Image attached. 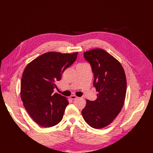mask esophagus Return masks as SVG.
<instances>
[{"mask_svg": "<svg viewBox=\"0 0 153 153\" xmlns=\"http://www.w3.org/2000/svg\"><path fill=\"white\" fill-rule=\"evenodd\" d=\"M70 97H71V99L72 100H75V99H76L77 98V97L76 96H75V95H72V96H71Z\"/></svg>", "mask_w": 153, "mask_h": 153, "instance_id": "34e87169", "label": "esophagus"}]
</instances>
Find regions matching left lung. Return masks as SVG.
Returning a JSON list of instances; mask_svg holds the SVG:
<instances>
[{"label":"left lung","instance_id":"obj_1","mask_svg":"<svg viewBox=\"0 0 153 153\" xmlns=\"http://www.w3.org/2000/svg\"><path fill=\"white\" fill-rule=\"evenodd\" d=\"M94 73L93 85L98 93L96 100H86L82 116L91 127L110 125L120 112L126 91V80L121 64L106 51L96 48L83 53Z\"/></svg>","mask_w":153,"mask_h":153}]
</instances>
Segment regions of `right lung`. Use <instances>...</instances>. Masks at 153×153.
<instances>
[{
  "mask_svg": "<svg viewBox=\"0 0 153 153\" xmlns=\"http://www.w3.org/2000/svg\"><path fill=\"white\" fill-rule=\"evenodd\" d=\"M77 54L47 53L33 60L24 70L20 96L27 112L38 125L51 127L62 120L69 102L66 97L54 93V89Z\"/></svg>",
  "mask_w": 153,
  "mask_h": 153,
  "instance_id": "obj_1",
  "label": "right lung"
}]
</instances>
